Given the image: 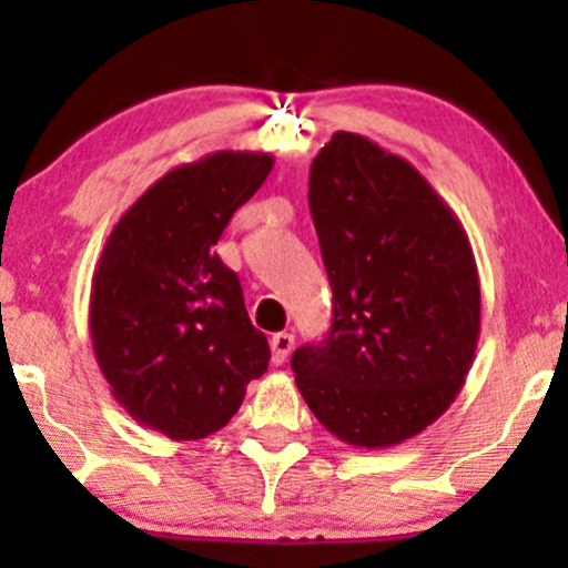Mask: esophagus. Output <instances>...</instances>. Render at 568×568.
<instances>
[{"label": "esophagus", "instance_id": "obj_1", "mask_svg": "<svg viewBox=\"0 0 568 568\" xmlns=\"http://www.w3.org/2000/svg\"><path fill=\"white\" fill-rule=\"evenodd\" d=\"M272 363L275 366H283L285 361H288L291 349H293V334H285V331H280V334L272 336Z\"/></svg>", "mask_w": 568, "mask_h": 568}]
</instances>
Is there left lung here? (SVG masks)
I'll return each mask as SVG.
<instances>
[{"label":"left lung","mask_w":568,"mask_h":568,"mask_svg":"<svg viewBox=\"0 0 568 568\" xmlns=\"http://www.w3.org/2000/svg\"><path fill=\"white\" fill-rule=\"evenodd\" d=\"M310 211L334 323L321 344L293 352L296 387L338 440L397 446L446 414L473 368L470 240L410 162L347 130L312 160Z\"/></svg>","instance_id":"obj_1"}]
</instances>
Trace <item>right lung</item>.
Segmentation results:
<instances>
[{"instance_id": "add662e5", "label": "right lung", "mask_w": 568, "mask_h": 568, "mask_svg": "<svg viewBox=\"0 0 568 568\" xmlns=\"http://www.w3.org/2000/svg\"><path fill=\"white\" fill-rule=\"evenodd\" d=\"M275 158L213 152L154 181L116 221L90 288V338L103 379L143 427L200 440L237 414L270 344L213 245Z\"/></svg>"}]
</instances>
